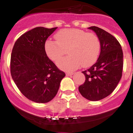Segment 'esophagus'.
I'll return each mask as SVG.
<instances>
[{
  "instance_id": "obj_1",
  "label": "esophagus",
  "mask_w": 133,
  "mask_h": 133,
  "mask_svg": "<svg viewBox=\"0 0 133 133\" xmlns=\"http://www.w3.org/2000/svg\"><path fill=\"white\" fill-rule=\"evenodd\" d=\"M74 75V72H66V75L67 76H72V75Z\"/></svg>"
}]
</instances>
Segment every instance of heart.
<instances>
[{
  "label": "heart",
  "mask_w": 133,
  "mask_h": 133,
  "mask_svg": "<svg viewBox=\"0 0 133 133\" xmlns=\"http://www.w3.org/2000/svg\"><path fill=\"white\" fill-rule=\"evenodd\" d=\"M56 41L47 39L45 52L51 61L57 62L66 53L69 56L57 63L64 70H75L82 64L83 67L92 65L97 60L100 51V42L93 33L78 29L61 30L55 35Z\"/></svg>",
  "instance_id": "b5f03b06"
}]
</instances>
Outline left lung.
I'll list each match as a JSON object with an SVG mask.
<instances>
[{"mask_svg": "<svg viewBox=\"0 0 133 133\" xmlns=\"http://www.w3.org/2000/svg\"><path fill=\"white\" fill-rule=\"evenodd\" d=\"M88 29L95 31L100 41L101 51L97 62L82 72L86 80L78 87L81 95L90 101H98L110 95L122 76L123 53L114 36L98 27Z\"/></svg>", "mask_w": 133, "mask_h": 133, "instance_id": "8db88e82", "label": "left lung"}]
</instances>
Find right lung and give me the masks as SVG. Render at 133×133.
I'll return each instance as SVG.
<instances>
[{
    "label": "right lung",
    "instance_id": "right-lung-1",
    "mask_svg": "<svg viewBox=\"0 0 133 133\" xmlns=\"http://www.w3.org/2000/svg\"><path fill=\"white\" fill-rule=\"evenodd\" d=\"M57 28L37 27L22 34L14 43L10 72L21 93L36 103H47L58 90L65 73L45 52V43Z\"/></svg>",
    "mask_w": 133,
    "mask_h": 133
}]
</instances>
